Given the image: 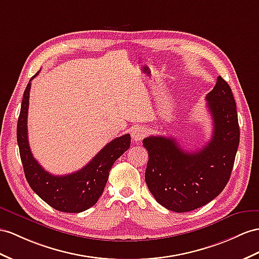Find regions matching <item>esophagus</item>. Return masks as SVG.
I'll return each instance as SVG.
<instances>
[{"mask_svg":"<svg viewBox=\"0 0 259 259\" xmlns=\"http://www.w3.org/2000/svg\"><path fill=\"white\" fill-rule=\"evenodd\" d=\"M147 136V131L143 127H135L131 131V137L134 141H141Z\"/></svg>","mask_w":259,"mask_h":259,"instance_id":"1","label":"esophagus"}]
</instances>
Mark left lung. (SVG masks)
I'll use <instances>...</instances> for the list:
<instances>
[{
  "instance_id": "left-lung-1",
  "label": "left lung",
  "mask_w": 259,
  "mask_h": 259,
  "mask_svg": "<svg viewBox=\"0 0 259 259\" xmlns=\"http://www.w3.org/2000/svg\"><path fill=\"white\" fill-rule=\"evenodd\" d=\"M213 135L202 149L183 150L175 139L152 136L143 140L149 161L145 183L155 200L175 212L200 208L221 194L233 169L240 143L236 105L221 76L205 97Z\"/></svg>"
}]
</instances>
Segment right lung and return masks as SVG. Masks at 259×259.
<instances>
[{
    "label": "right lung",
    "instance_id": "obj_1",
    "mask_svg": "<svg viewBox=\"0 0 259 259\" xmlns=\"http://www.w3.org/2000/svg\"><path fill=\"white\" fill-rule=\"evenodd\" d=\"M38 73L26 86L17 121V143L25 177L30 188L52 208L62 212L78 213L97 202L108 181L111 166L129 149L131 138L128 134L114 139L88 165L74 173L63 176L48 173L32 156L27 134L31 79Z\"/></svg>",
    "mask_w": 259,
    "mask_h": 259
}]
</instances>
